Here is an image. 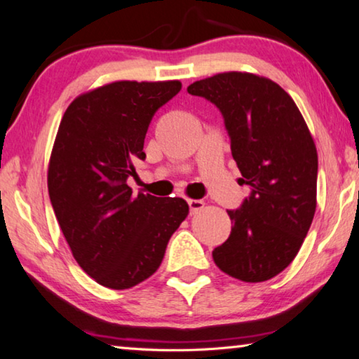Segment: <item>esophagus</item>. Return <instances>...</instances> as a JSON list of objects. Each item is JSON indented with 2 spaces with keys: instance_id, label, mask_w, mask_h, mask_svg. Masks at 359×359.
I'll use <instances>...</instances> for the list:
<instances>
[{
  "instance_id": "34e87169",
  "label": "esophagus",
  "mask_w": 359,
  "mask_h": 359,
  "mask_svg": "<svg viewBox=\"0 0 359 359\" xmlns=\"http://www.w3.org/2000/svg\"><path fill=\"white\" fill-rule=\"evenodd\" d=\"M188 205H190L191 214H196V212L204 209V201H201V199H188Z\"/></svg>"
}]
</instances>
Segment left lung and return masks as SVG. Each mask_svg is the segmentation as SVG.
<instances>
[{
  "instance_id": "obj_1",
  "label": "left lung",
  "mask_w": 359,
  "mask_h": 359,
  "mask_svg": "<svg viewBox=\"0 0 359 359\" xmlns=\"http://www.w3.org/2000/svg\"><path fill=\"white\" fill-rule=\"evenodd\" d=\"M188 93L220 109L231 154L252 193L228 210V241L212 252L220 269L242 282H264L299 252L317 209V147L299 109L280 85L252 72H220Z\"/></svg>"
}]
</instances>
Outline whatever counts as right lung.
Listing matches in <instances>:
<instances>
[{
    "instance_id": "add662e5",
    "label": "right lung",
    "mask_w": 359,
    "mask_h": 359,
    "mask_svg": "<svg viewBox=\"0 0 359 359\" xmlns=\"http://www.w3.org/2000/svg\"><path fill=\"white\" fill-rule=\"evenodd\" d=\"M179 81H117L79 95L66 109L47 171L48 196L72 257L102 287L126 290L160 267L188 215L182 198H156L126 184L144 160L155 112Z\"/></svg>"
}]
</instances>
